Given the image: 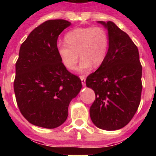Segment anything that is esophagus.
Masks as SVG:
<instances>
[{
  "label": "esophagus",
  "mask_w": 156,
  "mask_h": 156,
  "mask_svg": "<svg viewBox=\"0 0 156 156\" xmlns=\"http://www.w3.org/2000/svg\"><path fill=\"white\" fill-rule=\"evenodd\" d=\"M81 81H82V84L83 86H85V83H86V76L85 75H81L80 76Z\"/></svg>",
  "instance_id": "1"
}]
</instances>
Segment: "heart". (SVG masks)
Listing matches in <instances>:
<instances>
[{
  "label": "heart",
  "instance_id": "1",
  "mask_svg": "<svg viewBox=\"0 0 156 156\" xmlns=\"http://www.w3.org/2000/svg\"><path fill=\"white\" fill-rule=\"evenodd\" d=\"M66 43H59L56 47L61 62L68 69L74 68L80 52L78 69L87 70L93 66H100L106 58L109 46L108 31L101 27L75 28L65 36Z\"/></svg>",
  "mask_w": 156,
  "mask_h": 156
}]
</instances>
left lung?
Here are the masks:
<instances>
[{
  "label": "left lung",
  "mask_w": 156,
  "mask_h": 156,
  "mask_svg": "<svg viewBox=\"0 0 156 156\" xmlns=\"http://www.w3.org/2000/svg\"><path fill=\"white\" fill-rule=\"evenodd\" d=\"M108 29L109 46L106 58L86 79L95 94L90 119L104 130L123 128L138 110L142 94V65L137 46L112 22H99Z\"/></svg>",
  "instance_id": "obj_1"
}]
</instances>
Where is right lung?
<instances>
[{
	"label": "right lung",
	"mask_w": 156,
	"mask_h": 156,
	"mask_svg": "<svg viewBox=\"0 0 156 156\" xmlns=\"http://www.w3.org/2000/svg\"><path fill=\"white\" fill-rule=\"evenodd\" d=\"M64 19L46 21L22 44L16 62L13 89L21 113L30 123L54 129L65 122L68 107L82 88L57 53V39L70 26Z\"/></svg>",
	"instance_id": "1"
}]
</instances>
